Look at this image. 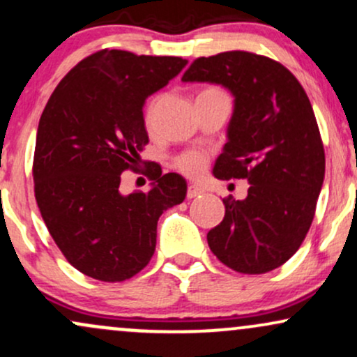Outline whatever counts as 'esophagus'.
Returning <instances> with one entry per match:
<instances>
[{
	"instance_id": "obj_1",
	"label": "esophagus",
	"mask_w": 357,
	"mask_h": 357,
	"mask_svg": "<svg viewBox=\"0 0 357 357\" xmlns=\"http://www.w3.org/2000/svg\"><path fill=\"white\" fill-rule=\"evenodd\" d=\"M202 192H203L202 188H198V186H195V184H191V186H188L186 198H188V199H192V198H196V196L202 195Z\"/></svg>"
}]
</instances>
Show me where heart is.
<instances>
[{"label": "heart", "mask_w": 357, "mask_h": 357, "mask_svg": "<svg viewBox=\"0 0 357 357\" xmlns=\"http://www.w3.org/2000/svg\"><path fill=\"white\" fill-rule=\"evenodd\" d=\"M206 92H218V89H204L202 93H206ZM161 100H162V96L161 93H158V96H154L153 99L149 100V104H147L146 119L149 122L153 121L155 112H158V107L159 104H161ZM206 162H208L206 155L202 153H196V151H191V153L179 155L176 165H178L179 171H183V173L190 176V178H198V176H202L204 173V169H206Z\"/></svg>", "instance_id": "obj_1"}]
</instances>
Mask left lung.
I'll list each match as a JSON object with an SVG mask.
<instances>
[{"label": "left lung", "mask_w": 357, "mask_h": 357, "mask_svg": "<svg viewBox=\"0 0 357 357\" xmlns=\"http://www.w3.org/2000/svg\"><path fill=\"white\" fill-rule=\"evenodd\" d=\"M183 82H210L235 97L218 179H247L245 199H223L225 218L208 231L216 258L258 275L284 265L304 241L326 173L312 105L294 73L252 52H223L190 65Z\"/></svg>", "instance_id": "8db88e82"}]
</instances>
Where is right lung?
I'll return each instance as SVG.
<instances>
[{
    "mask_svg": "<svg viewBox=\"0 0 357 357\" xmlns=\"http://www.w3.org/2000/svg\"><path fill=\"white\" fill-rule=\"evenodd\" d=\"M181 56L96 52L72 68L48 99L36 132L33 181L56 247L84 275L122 282L149 264L159 216L186 198V181L144 161L147 192H121L149 142L144 102L183 70Z\"/></svg>",
    "mask_w": 357,
    "mask_h": 357,
    "instance_id": "right-lung-1",
    "label": "right lung"
}]
</instances>
